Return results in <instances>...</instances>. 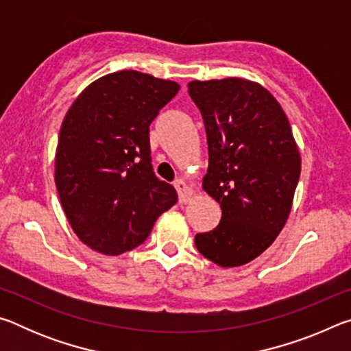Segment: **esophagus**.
<instances>
[{
  "label": "esophagus",
  "instance_id": "obj_1",
  "mask_svg": "<svg viewBox=\"0 0 351 351\" xmlns=\"http://www.w3.org/2000/svg\"><path fill=\"white\" fill-rule=\"evenodd\" d=\"M175 189L178 192V197H180V203H187L190 198V189L184 180H176L175 181Z\"/></svg>",
  "mask_w": 351,
  "mask_h": 351
}]
</instances>
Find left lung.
<instances>
[{"instance_id": "left-lung-1", "label": "left lung", "mask_w": 351, "mask_h": 351, "mask_svg": "<svg viewBox=\"0 0 351 351\" xmlns=\"http://www.w3.org/2000/svg\"><path fill=\"white\" fill-rule=\"evenodd\" d=\"M187 86L209 148L203 189L221 207L219 224L195 235V246L223 268L246 265L287 223L300 176L299 148L280 104L258 83L228 77Z\"/></svg>"}]
</instances>
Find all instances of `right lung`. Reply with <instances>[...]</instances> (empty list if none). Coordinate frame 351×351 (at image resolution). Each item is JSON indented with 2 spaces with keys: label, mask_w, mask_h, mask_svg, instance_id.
<instances>
[{
  "label": "right lung",
  "mask_w": 351,
  "mask_h": 351,
  "mask_svg": "<svg viewBox=\"0 0 351 351\" xmlns=\"http://www.w3.org/2000/svg\"><path fill=\"white\" fill-rule=\"evenodd\" d=\"M178 91L176 82L117 71L88 85L64 116L56 186L71 228L94 251H132L176 204L175 187L153 171L148 133Z\"/></svg>",
  "instance_id": "add662e5"
}]
</instances>
